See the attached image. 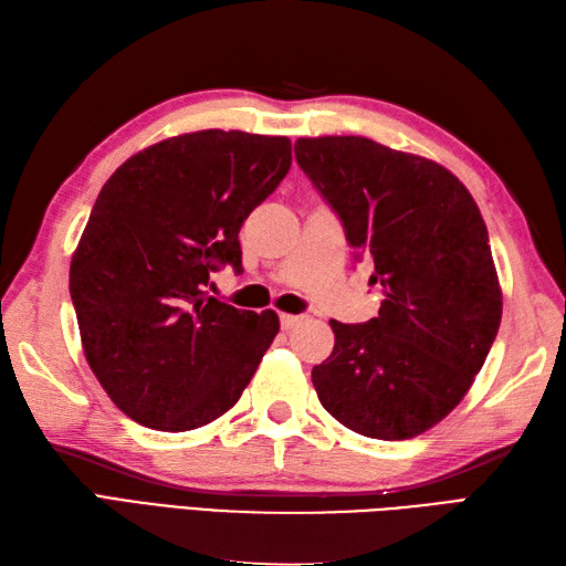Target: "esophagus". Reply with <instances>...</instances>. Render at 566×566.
<instances>
[{
    "mask_svg": "<svg viewBox=\"0 0 566 566\" xmlns=\"http://www.w3.org/2000/svg\"><path fill=\"white\" fill-rule=\"evenodd\" d=\"M301 321H304V315H292V313H282L280 315L282 331H292V327H296Z\"/></svg>",
    "mask_w": 566,
    "mask_h": 566,
    "instance_id": "esophagus-1",
    "label": "esophagus"
}]
</instances>
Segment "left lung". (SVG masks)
I'll use <instances>...</instances> for the list:
<instances>
[{
    "label": "left lung",
    "mask_w": 566,
    "mask_h": 566,
    "mask_svg": "<svg viewBox=\"0 0 566 566\" xmlns=\"http://www.w3.org/2000/svg\"><path fill=\"white\" fill-rule=\"evenodd\" d=\"M294 154L386 296L371 321H331L315 392L361 437L412 439L463 400L502 323L488 227L463 182L422 156L366 137H301Z\"/></svg>",
    "instance_id": "left-lung-1"
}]
</instances>
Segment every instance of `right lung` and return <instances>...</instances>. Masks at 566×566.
I'll return each mask as SVG.
<instances>
[{
  "label": "right lung",
  "mask_w": 566,
  "mask_h": 566,
  "mask_svg": "<svg viewBox=\"0 0 566 566\" xmlns=\"http://www.w3.org/2000/svg\"><path fill=\"white\" fill-rule=\"evenodd\" d=\"M289 166L286 137L202 129L135 154L98 192L70 294L91 371L129 419L205 427L251 384L280 318L209 296V274L241 270L243 221Z\"/></svg>",
  "instance_id": "right-lung-1"
}]
</instances>
